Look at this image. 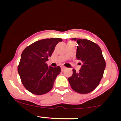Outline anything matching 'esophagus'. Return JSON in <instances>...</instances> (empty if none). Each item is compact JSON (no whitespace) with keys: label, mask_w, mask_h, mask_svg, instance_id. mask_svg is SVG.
Segmentation results:
<instances>
[{"label":"esophagus","mask_w":121,"mask_h":121,"mask_svg":"<svg viewBox=\"0 0 121 121\" xmlns=\"http://www.w3.org/2000/svg\"><path fill=\"white\" fill-rule=\"evenodd\" d=\"M61 71H64V70L65 69H66V68H65V66H61Z\"/></svg>","instance_id":"esophagus-1"}]
</instances>
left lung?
<instances>
[{
  "label": "left lung",
  "mask_w": 121,
  "mask_h": 121,
  "mask_svg": "<svg viewBox=\"0 0 121 121\" xmlns=\"http://www.w3.org/2000/svg\"><path fill=\"white\" fill-rule=\"evenodd\" d=\"M77 41L76 57L82 62L80 72L73 69V74L68 78L73 91L80 94H86L94 91L103 77L106 62L100 47L86 39L73 38Z\"/></svg>",
  "instance_id": "left-lung-1"
}]
</instances>
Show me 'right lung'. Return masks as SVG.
Returning <instances> with one entry per match:
<instances>
[{
    "instance_id": "add662e5",
    "label": "right lung",
    "mask_w": 121,
    "mask_h": 121,
    "mask_svg": "<svg viewBox=\"0 0 121 121\" xmlns=\"http://www.w3.org/2000/svg\"><path fill=\"white\" fill-rule=\"evenodd\" d=\"M60 38L45 39L36 41L26 47L22 52L18 73L25 88L36 95L49 92L53 86L60 66H48L46 63L56 45L62 41Z\"/></svg>"
}]
</instances>
